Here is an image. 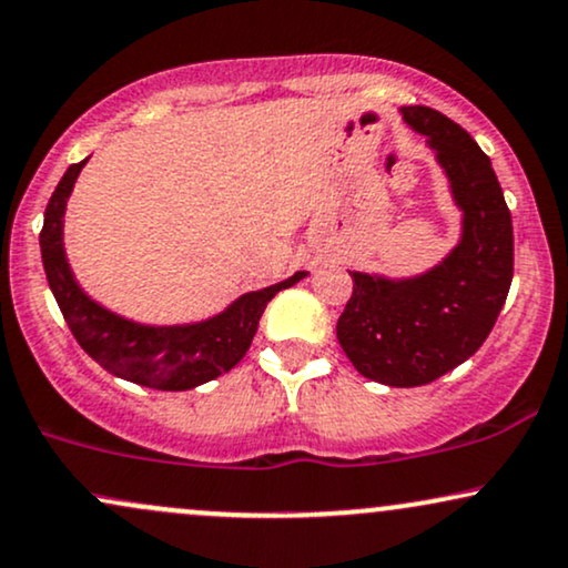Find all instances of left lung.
I'll return each instance as SVG.
<instances>
[{
    "label": "left lung",
    "mask_w": 568,
    "mask_h": 568,
    "mask_svg": "<svg viewBox=\"0 0 568 568\" xmlns=\"http://www.w3.org/2000/svg\"><path fill=\"white\" fill-rule=\"evenodd\" d=\"M425 135L465 211V234L427 275L389 280L352 275L336 336L352 366L389 387H422L478 352L513 283V219L491 160L465 128L429 106H403Z\"/></svg>",
    "instance_id": "1"
}]
</instances>
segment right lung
Returning <instances> with one entry per match:
<instances>
[{"label":"right lung","mask_w":568,"mask_h":568,"mask_svg":"<svg viewBox=\"0 0 568 568\" xmlns=\"http://www.w3.org/2000/svg\"><path fill=\"white\" fill-rule=\"evenodd\" d=\"M82 165L84 160L71 165L58 181L53 197L44 207V224L39 232L44 275H48L58 306H61L63 321L80 342V347L98 366L120 379L154 389H173V393L216 379L237 366L251 347L266 304L277 296V291L291 288L296 280H302L304 272H296L285 283L270 285L264 291L245 293L230 310L200 325L149 328V325L122 321L84 296L71 277L67 256H63V207H67V197Z\"/></svg>","instance_id":"1"}]
</instances>
